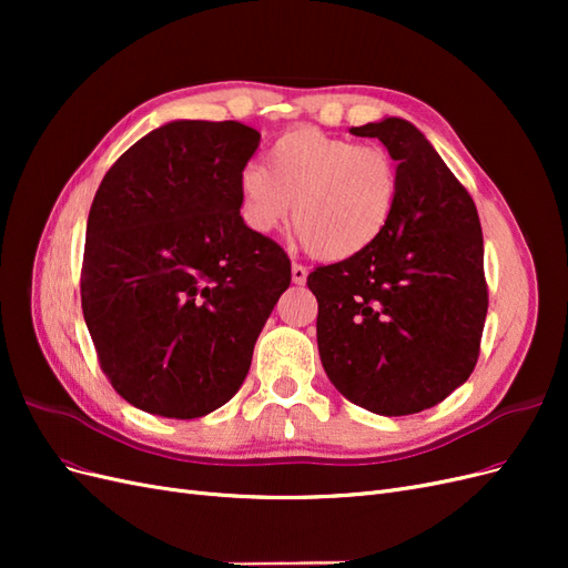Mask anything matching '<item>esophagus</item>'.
<instances>
[{
	"mask_svg": "<svg viewBox=\"0 0 568 568\" xmlns=\"http://www.w3.org/2000/svg\"><path fill=\"white\" fill-rule=\"evenodd\" d=\"M291 280H294V284H305V280H307V270L303 267V265H291Z\"/></svg>",
	"mask_w": 568,
	"mask_h": 568,
	"instance_id": "esophagus-1",
	"label": "esophagus"
}]
</instances>
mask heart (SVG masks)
<instances>
[{"mask_svg":"<svg viewBox=\"0 0 568 568\" xmlns=\"http://www.w3.org/2000/svg\"><path fill=\"white\" fill-rule=\"evenodd\" d=\"M398 194V165L386 149L296 128L270 146L265 168L248 165L239 178V213L255 234H272L286 225L294 201L301 242L338 263L379 242Z\"/></svg>","mask_w":568,"mask_h":568,"instance_id":"b5f03b06","label":"heart"}]
</instances>
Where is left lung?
Returning a JSON list of instances; mask_svg holds the SVG:
<instances>
[{
    "mask_svg": "<svg viewBox=\"0 0 568 568\" xmlns=\"http://www.w3.org/2000/svg\"><path fill=\"white\" fill-rule=\"evenodd\" d=\"M398 161L400 194L369 251L317 267L322 367L341 395L374 415L434 407L469 379L488 313L476 205L426 136L403 118L351 128Z\"/></svg>",
    "mask_w": 568,
    "mask_h": 568,
    "instance_id": "1",
    "label": "left lung"
}]
</instances>
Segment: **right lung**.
Segmentation results:
<instances>
[{"instance_id":"obj_1","label":"right lung","mask_w":568,"mask_h":568,"mask_svg":"<svg viewBox=\"0 0 568 568\" xmlns=\"http://www.w3.org/2000/svg\"><path fill=\"white\" fill-rule=\"evenodd\" d=\"M257 144L261 132L236 120H173L97 189L82 315L111 386L149 415L196 419L225 405L291 284L282 246L239 215Z\"/></svg>"}]
</instances>
